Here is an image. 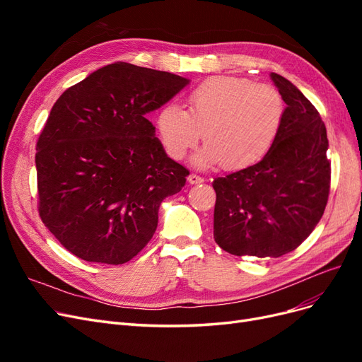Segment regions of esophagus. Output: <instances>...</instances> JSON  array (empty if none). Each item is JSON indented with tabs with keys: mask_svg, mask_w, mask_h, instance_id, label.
<instances>
[{
	"mask_svg": "<svg viewBox=\"0 0 362 362\" xmlns=\"http://www.w3.org/2000/svg\"><path fill=\"white\" fill-rule=\"evenodd\" d=\"M187 180H189V182H190V184H199V182H204V178L201 177V175H196V173H190Z\"/></svg>",
	"mask_w": 362,
	"mask_h": 362,
	"instance_id": "34e87169",
	"label": "esophagus"
}]
</instances>
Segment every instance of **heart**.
Instances as JSON below:
<instances>
[{
  "instance_id": "obj_1",
  "label": "heart",
  "mask_w": 362,
  "mask_h": 362,
  "mask_svg": "<svg viewBox=\"0 0 362 362\" xmlns=\"http://www.w3.org/2000/svg\"><path fill=\"white\" fill-rule=\"evenodd\" d=\"M286 117V103L270 84L243 76H213L187 95V112L168 103L157 116L161 144L181 160L202 140L199 166L221 164L228 170L247 169L275 146Z\"/></svg>"
}]
</instances>
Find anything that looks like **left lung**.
<instances>
[{
  "instance_id": "left-lung-1",
  "label": "left lung",
  "mask_w": 362,
  "mask_h": 362,
  "mask_svg": "<svg viewBox=\"0 0 362 362\" xmlns=\"http://www.w3.org/2000/svg\"><path fill=\"white\" fill-rule=\"evenodd\" d=\"M270 76L287 104L275 146L254 166L213 182L214 240L237 257L294 250L320 222L331 189L320 113L288 80Z\"/></svg>"
}]
</instances>
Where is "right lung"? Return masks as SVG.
I'll list each match as a JSON object with an SVG mask.
<instances>
[{
	"label": "right lung",
	"mask_w": 362,
	"mask_h": 362,
	"mask_svg": "<svg viewBox=\"0 0 362 362\" xmlns=\"http://www.w3.org/2000/svg\"><path fill=\"white\" fill-rule=\"evenodd\" d=\"M189 80L117 62L71 86L36 145L37 210L51 234L89 262L124 264L154 235L158 206L189 169L166 156L145 117Z\"/></svg>",
	"instance_id": "right-lung-1"
}]
</instances>
